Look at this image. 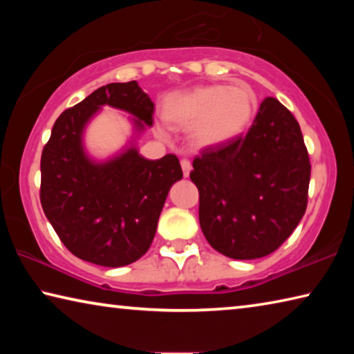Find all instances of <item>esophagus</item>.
<instances>
[{
  "label": "esophagus",
  "mask_w": 354,
  "mask_h": 354,
  "mask_svg": "<svg viewBox=\"0 0 354 354\" xmlns=\"http://www.w3.org/2000/svg\"><path fill=\"white\" fill-rule=\"evenodd\" d=\"M181 167H183V173H184V176L187 178L189 176V173H190V170H192V162L189 159H183L181 160Z\"/></svg>",
  "instance_id": "esophagus-1"
}]
</instances>
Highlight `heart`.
Masks as SVG:
<instances>
[{
	"label": "heart",
	"instance_id": "obj_1",
	"mask_svg": "<svg viewBox=\"0 0 354 354\" xmlns=\"http://www.w3.org/2000/svg\"><path fill=\"white\" fill-rule=\"evenodd\" d=\"M256 104V95L248 86L211 84L173 95L165 103V117L178 127H192L196 145L217 147L247 129Z\"/></svg>",
	"mask_w": 354,
	"mask_h": 354
}]
</instances>
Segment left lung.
Returning <instances> with one entry per match:
<instances>
[{"mask_svg":"<svg viewBox=\"0 0 354 354\" xmlns=\"http://www.w3.org/2000/svg\"><path fill=\"white\" fill-rule=\"evenodd\" d=\"M190 179L214 250L232 259L273 253L308 206L310 162L298 122L277 98H266L247 134L201 149Z\"/></svg>","mask_w":354,"mask_h":354,"instance_id":"1","label":"left lung"}]
</instances>
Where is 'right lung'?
Instances as JSON below:
<instances>
[{
	"mask_svg": "<svg viewBox=\"0 0 354 354\" xmlns=\"http://www.w3.org/2000/svg\"><path fill=\"white\" fill-rule=\"evenodd\" d=\"M134 115L137 129L151 127L154 104L137 81L107 84L56 120L41 151L40 203L70 253L103 267H123L147 253L173 184L183 178L175 154L148 160L128 148L93 162L82 131L101 106Z\"/></svg>",
	"mask_w": 354,
	"mask_h": 354,
	"instance_id": "right-lung-1",
	"label": "right lung"
}]
</instances>
